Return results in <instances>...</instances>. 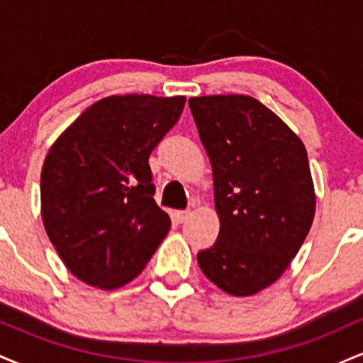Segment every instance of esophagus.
Returning <instances> with one entry per match:
<instances>
[{
  "label": "esophagus",
  "instance_id": "1",
  "mask_svg": "<svg viewBox=\"0 0 363 363\" xmlns=\"http://www.w3.org/2000/svg\"><path fill=\"white\" fill-rule=\"evenodd\" d=\"M187 216H189V211H182V210H176V211H174V218H176L179 223L184 222Z\"/></svg>",
  "mask_w": 363,
  "mask_h": 363
}]
</instances>
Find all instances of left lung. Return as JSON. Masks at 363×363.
<instances>
[{"instance_id":"obj_1","label":"left lung","mask_w":363,"mask_h":363,"mask_svg":"<svg viewBox=\"0 0 363 363\" xmlns=\"http://www.w3.org/2000/svg\"><path fill=\"white\" fill-rule=\"evenodd\" d=\"M213 170L216 242L198 252L210 281L234 297L268 289L311 230L315 191L302 140L249 95L191 97Z\"/></svg>"}]
</instances>
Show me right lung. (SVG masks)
I'll return each instance as SVG.
<instances>
[{"label":"right lung","mask_w":363,"mask_h":363,"mask_svg":"<svg viewBox=\"0 0 363 363\" xmlns=\"http://www.w3.org/2000/svg\"><path fill=\"white\" fill-rule=\"evenodd\" d=\"M186 97L111 95L57 136L40 172V215L73 277L116 290L143 272L170 230L153 199L148 157Z\"/></svg>","instance_id":"right-lung-1"}]
</instances>
